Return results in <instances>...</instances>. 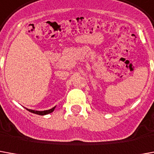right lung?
Here are the masks:
<instances>
[{"label":"right lung","instance_id":"right-lung-1","mask_svg":"<svg viewBox=\"0 0 154 154\" xmlns=\"http://www.w3.org/2000/svg\"><path fill=\"white\" fill-rule=\"evenodd\" d=\"M55 107H52L51 109H49V110H46V111H34V110H31V109H27L29 112H31L32 113H35V114H38V115H46L48 114V113H51L54 111Z\"/></svg>","mask_w":154,"mask_h":154}]
</instances>
